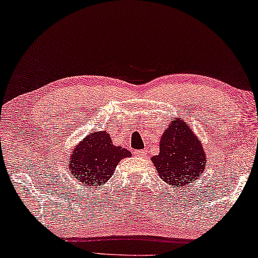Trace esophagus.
I'll return each mask as SVG.
<instances>
[{"mask_svg": "<svg viewBox=\"0 0 258 258\" xmlns=\"http://www.w3.org/2000/svg\"><path fill=\"white\" fill-rule=\"evenodd\" d=\"M134 154H135V156H137V157H144L146 154V151H145V150H135Z\"/></svg>", "mask_w": 258, "mask_h": 258, "instance_id": "1", "label": "esophagus"}]
</instances>
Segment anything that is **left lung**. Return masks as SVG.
<instances>
[{
    "mask_svg": "<svg viewBox=\"0 0 258 258\" xmlns=\"http://www.w3.org/2000/svg\"><path fill=\"white\" fill-rule=\"evenodd\" d=\"M159 151L151 160L161 180L170 185L195 183L208 164L201 141L180 118L172 121L165 130Z\"/></svg>",
    "mask_w": 258,
    "mask_h": 258,
    "instance_id": "8db88e82",
    "label": "left lung"
}]
</instances>
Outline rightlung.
I'll return each instance as SVG.
<instances>
[{"label":"right lung","mask_w":258,"mask_h":258,"mask_svg":"<svg viewBox=\"0 0 258 258\" xmlns=\"http://www.w3.org/2000/svg\"><path fill=\"white\" fill-rule=\"evenodd\" d=\"M129 157L132 153L128 150L113 145L107 132L91 133L75 146L71 153L70 175L90 187L104 185L113 176L118 162Z\"/></svg>","instance_id":"1"}]
</instances>
